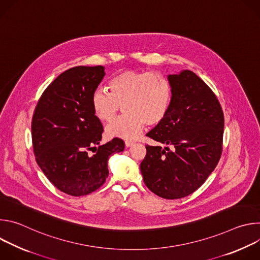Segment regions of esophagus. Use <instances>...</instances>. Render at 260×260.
Masks as SVG:
<instances>
[{"instance_id": "1", "label": "esophagus", "mask_w": 260, "mask_h": 260, "mask_svg": "<svg viewBox=\"0 0 260 260\" xmlns=\"http://www.w3.org/2000/svg\"><path fill=\"white\" fill-rule=\"evenodd\" d=\"M135 143L134 142H132V141H125V147H131V146H133Z\"/></svg>"}]
</instances>
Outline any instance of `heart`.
Masks as SVG:
<instances>
[{
	"label": "heart",
	"instance_id": "b5f03b06",
	"mask_svg": "<svg viewBox=\"0 0 260 260\" xmlns=\"http://www.w3.org/2000/svg\"><path fill=\"white\" fill-rule=\"evenodd\" d=\"M109 88L110 93L98 88L91 94L93 114L104 122L113 120L123 105L125 115L106 126L109 138L135 140L145 123L156 125L169 112L172 87L159 73L124 70L110 80Z\"/></svg>",
	"mask_w": 260,
	"mask_h": 260
}]
</instances>
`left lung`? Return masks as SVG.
I'll list each match as a JSON object with an SVG mask.
<instances>
[{
    "instance_id": "left-lung-1",
    "label": "left lung",
    "mask_w": 260,
    "mask_h": 260,
    "mask_svg": "<svg viewBox=\"0 0 260 260\" xmlns=\"http://www.w3.org/2000/svg\"><path fill=\"white\" fill-rule=\"evenodd\" d=\"M168 80L172 87L169 112L147 134L166 147L147 145L140 168L153 193L177 200L200 188L216 168L222 153L224 116L214 92L193 72L183 70Z\"/></svg>"
}]
</instances>
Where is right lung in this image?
I'll return each instance as SVG.
<instances>
[{"mask_svg":"<svg viewBox=\"0 0 260 260\" xmlns=\"http://www.w3.org/2000/svg\"><path fill=\"white\" fill-rule=\"evenodd\" d=\"M104 76L103 66L64 71L44 90L34 112L37 164L57 189L72 197L99 189L109 175V157L124 150L118 138L100 145L104 129L93 114L91 94ZM93 149L96 153L88 155Z\"/></svg>","mask_w":260,"mask_h":260,"instance_id":"right-lung-1","label":"right lung"}]
</instances>
